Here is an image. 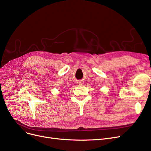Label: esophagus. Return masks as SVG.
<instances>
[{
  "label": "esophagus",
  "mask_w": 151,
  "mask_h": 151,
  "mask_svg": "<svg viewBox=\"0 0 151 151\" xmlns=\"http://www.w3.org/2000/svg\"><path fill=\"white\" fill-rule=\"evenodd\" d=\"M77 85L78 86H81L83 85V83L81 81H78V82H77Z\"/></svg>",
  "instance_id": "esophagus-1"
}]
</instances>
